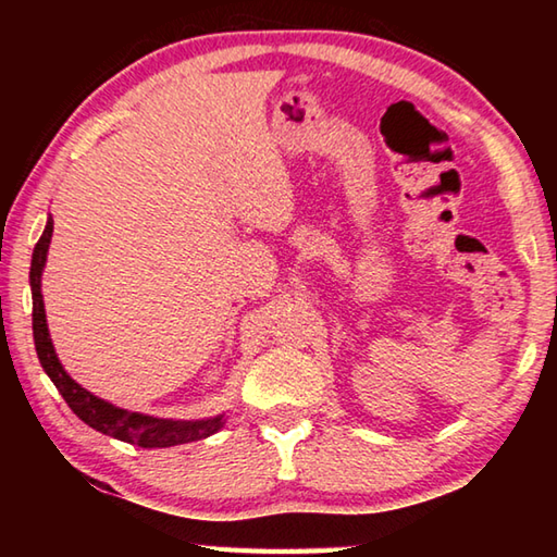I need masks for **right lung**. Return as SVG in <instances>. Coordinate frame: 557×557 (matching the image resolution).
I'll list each match as a JSON object with an SVG mask.
<instances>
[{
  "instance_id": "add662e5",
  "label": "right lung",
  "mask_w": 557,
  "mask_h": 557,
  "mask_svg": "<svg viewBox=\"0 0 557 557\" xmlns=\"http://www.w3.org/2000/svg\"><path fill=\"white\" fill-rule=\"evenodd\" d=\"M51 233H53V221L49 219V223H46V228H44V235L39 238V243H36L34 258H32L29 282H32V299H34V314H32L34 344H36V354H39L44 371L49 373V379L63 395V400L69 403V408L78 414L86 425L102 432V435H110L115 440L129 442V445L147 447V449L186 445V442L203 440V437L213 435V432H219L225 422L223 414H219V418H211V420H199V422H176V420L149 418V414L122 410V408H115V405L96 398V395L88 393L86 388H81V385L63 371L59 356H55V351H53L49 326H46L44 295H41V272L46 265V252H49Z\"/></svg>"
}]
</instances>
